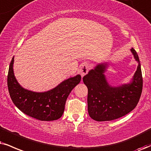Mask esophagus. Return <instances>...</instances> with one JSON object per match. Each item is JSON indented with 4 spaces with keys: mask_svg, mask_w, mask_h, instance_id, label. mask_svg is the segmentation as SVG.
<instances>
[{
    "mask_svg": "<svg viewBox=\"0 0 151 151\" xmlns=\"http://www.w3.org/2000/svg\"><path fill=\"white\" fill-rule=\"evenodd\" d=\"M90 64H88V63L87 62H84L83 63V64H81V68H80L79 69V73H81V75L82 76H84L85 75H86V74L88 73L89 70H90Z\"/></svg>",
    "mask_w": 151,
    "mask_h": 151,
    "instance_id": "1",
    "label": "esophagus"
}]
</instances>
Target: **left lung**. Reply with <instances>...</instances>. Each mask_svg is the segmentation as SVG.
I'll return each mask as SVG.
<instances>
[{"label": "left lung", "mask_w": 151, "mask_h": 151, "mask_svg": "<svg viewBox=\"0 0 151 151\" xmlns=\"http://www.w3.org/2000/svg\"><path fill=\"white\" fill-rule=\"evenodd\" d=\"M131 52L138 66L128 84L115 87L108 83L104 75L109 66L107 62L96 65L83 77V83L88 89L87 110L93 120L99 122L115 120L137 106L142 92L143 78L139 56L134 48Z\"/></svg>", "instance_id": "left-lung-1"}]
</instances>
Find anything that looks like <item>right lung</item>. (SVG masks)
Segmentation results:
<instances>
[{
  "label": "right lung",
  "mask_w": 151,
  "mask_h": 151,
  "mask_svg": "<svg viewBox=\"0 0 151 151\" xmlns=\"http://www.w3.org/2000/svg\"><path fill=\"white\" fill-rule=\"evenodd\" d=\"M12 57L7 75V87L14 105L26 115L42 121L60 118L65 104L73 89L81 82V75L69 78L55 88L44 92H36L24 89L19 84L13 70Z\"/></svg>",
  "instance_id": "right-lung-1"
}]
</instances>
